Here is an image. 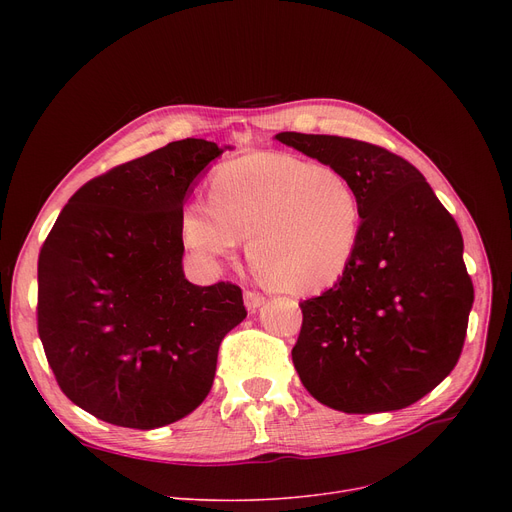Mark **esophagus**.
I'll return each instance as SVG.
<instances>
[{"label": "esophagus", "mask_w": 512, "mask_h": 512, "mask_svg": "<svg viewBox=\"0 0 512 512\" xmlns=\"http://www.w3.org/2000/svg\"><path fill=\"white\" fill-rule=\"evenodd\" d=\"M263 303H265V297H263V294H259V292H251V290H247V292H245V307H247L249 311H257Z\"/></svg>", "instance_id": "1"}]
</instances>
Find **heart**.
I'll return each instance as SVG.
<instances>
[{"label": "heart", "mask_w": 512, "mask_h": 512, "mask_svg": "<svg viewBox=\"0 0 512 512\" xmlns=\"http://www.w3.org/2000/svg\"><path fill=\"white\" fill-rule=\"evenodd\" d=\"M186 249L220 265L249 236V261L284 294H319L351 270L361 247L363 209L355 186L330 166L278 151L226 161L209 184V203L182 209Z\"/></svg>", "instance_id": "obj_1"}]
</instances>
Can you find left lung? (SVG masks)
Masks as SVG:
<instances>
[{
  "mask_svg": "<svg viewBox=\"0 0 512 512\" xmlns=\"http://www.w3.org/2000/svg\"><path fill=\"white\" fill-rule=\"evenodd\" d=\"M274 139L344 174L363 209L351 270L301 303L292 363L303 386L342 413L413 405L463 351L473 284L459 226L423 174L378 145L303 132Z\"/></svg>",
  "mask_w": 512,
  "mask_h": 512,
  "instance_id": "left-lung-1",
  "label": "left lung"
}]
</instances>
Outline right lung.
Returning a JSON list of instances; mask_svg holds the SVG:
<instances>
[{"label": "right lung", "mask_w": 512, "mask_h": 512, "mask_svg": "<svg viewBox=\"0 0 512 512\" xmlns=\"http://www.w3.org/2000/svg\"><path fill=\"white\" fill-rule=\"evenodd\" d=\"M226 149L174 141L93 178L43 242L39 338L62 392L101 421L155 429L193 413L247 317L238 286L182 270V207Z\"/></svg>", "instance_id": "obj_1"}]
</instances>
